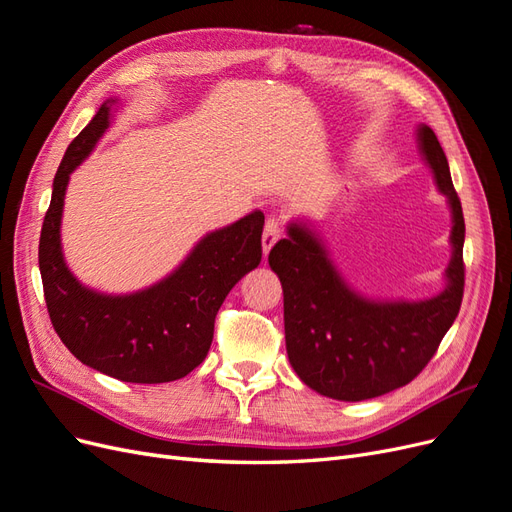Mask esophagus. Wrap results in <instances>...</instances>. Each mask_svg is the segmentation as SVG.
Listing matches in <instances>:
<instances>
[{
	"label": "esophagus",
	"instance_id": "34e87169",
	"mask_svg": "<svg viewBox=\"0 0 512 512\" xmlns=\"http://www.w3.org/2000/svg\"><path fill=\"white\" fill-rule=\"evenodd\" d=\"M282 235V226H280V220L275 218V215H271V218H267L265 222V230H262V254H269L271 247L277 243V239H280Z\"/></svg>",
	"mask_w": 512,
	"mask_h": 512
}]
</instances>
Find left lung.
I'll return each mask as SVG.
<instances>
[{
    "instance_id": "obj_1",
    "label": "left lung",
    "mask_w": 512,
    "mask_h": 512,
    "mask_svg": "<svg viewBox=\"0 0 512 512\" xmlns=\"http://www.w3.org/2000/svg\"><path fill=\"white\" fill-rule=\"evenodd\" d=\"M418 141L453 209V258L442 294L418 303L367 301L346 286L327 250L301 224H292L290 237L277 241L269 254V265L284 288L290 365L309 389L324 397L363 401L406 386L433 359L459 314L466 284L461 200L438 136L423 126Z\"/></svg>"
}]
</instances>
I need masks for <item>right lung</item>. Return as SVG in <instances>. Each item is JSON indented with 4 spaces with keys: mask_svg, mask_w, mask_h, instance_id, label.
I'll return each instance as SVG.
<instances>
[{
    "mask_svg": "<svg viewBox=\"0 0 512 512\" xmlns=\"http://www.w3.org/2000/svg\"><path fill=\"white\" fill-rule=\"evenodd\" d=\"M113 102L100 106L57 168L38 247L44 301L55 333L81 363L123 382H173L205 361L226 294L258 267L265 215L254 211L211 232L175 273L147 290L111 297L81 286L61 254V211L70 173L108 128Z\"/></svg>",
    "mask_w": 512,
    "mask_h": 512,
    "instance_id": "obj_1",
    "label": "right lung"
}]
</instances>
